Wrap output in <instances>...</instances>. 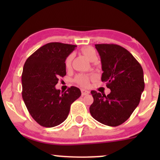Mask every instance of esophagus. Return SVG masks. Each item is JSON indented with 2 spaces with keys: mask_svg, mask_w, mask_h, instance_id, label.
<instances>
[{
  "mask_svg": "<svg viewBox=\"0 0 160 160\" xmlns=\"http://www.w3.org/2000/svg\"><path fill=\"white\" fill-rule=\"evenodd\" d=\"M81 94H82V96H83V95H86L89 94V90H86V89H81Z\"/></svg>",
  "mask_w": 160,
  "mask_h": 160,
  "instance_id": "obj_1",
  "label": "esophagus"
}]
</instances>
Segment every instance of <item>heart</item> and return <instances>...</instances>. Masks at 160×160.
Listing matches in <instances>:
<instances>
[{
    "instance_id": "1",
    "label": "heart",
    "mask_w": 160,
    "mask_h": 160,
    "mask_svg": "<svg viewBox=\"0 0 160 160\" xmlns=\"http://www.w3.org/2000/svg\"><path fill=\"white\" fill-rule=\"evenodd\" d=\"M81 52L86 58H88V59L89 60V61H93V60L97 58L96 51H95L92 47H89V46H87V47H83L81 49ZM72 59L73 54H70L65 59V64L66 67H70L71 62H72ZM74 80L75 82H78L79 85H80L81 86H84V87H87L89 84V76H88V75L86 74H79L75 78Z\"/></svg>"
}]
</instances>
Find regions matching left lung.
Instances as JSON below:
<instances>
[{
	"instance_id": "1",
	"label": "left lung",
	"mask_w": 160,
	"mask_h": 160,
	"mask_svg": "<svg viewBox=\"0 0 160 160\" xmlns=\"http://www.w3.org/2000/svg\"><path fill=\"white\" fill-rule=\"evenodd\" d=\"M103 71L102 81L111 89L108 95L91 91L92 117L109 126H120L130 117L144 89L142 67L127 49L117 44H95Z\"/></svg>"
}]
</instances>
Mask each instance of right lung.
Returning a JSON list of instances; mask_svg holds the SVG:
<instances>
[{
  "label": "right lung",
  "instance_id": "obj_1",
  "mask_svg": "<svg viewBox=\"0 0 160 160\" xmlns=\"http://www.w3.org/2000/svg\"><path fill=\"white\" fill-rule=\"evenodd\" d=\"M76 45L53 42L40 47L27 58L22 74V95L29 113L43 127H54L68 116L71 105L81 95L71 86L56 89L58 78L66 75L65 59Z\"/></svg>",
  "mask_w": 160,
  "mask_h": 160
}]
</instances>
